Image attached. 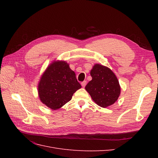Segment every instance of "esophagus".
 <instances>
[{"instance_id": "1", "label": "esophagus", "mask_w": 158, "mask_h": 158, "mask_svg": "<svg viewBox=\"0 0 158 158\" xmlns=\"http://www.w3.org/2000/svg\"><path fill=\"white\" fill-rule=\"evenodd\" d=\"M86 84H87V82H86V81H83V82H82V83H81V85H82V87H85V85H86Z\"/></svg>"}]
</instances>
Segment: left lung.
<instances>
[{
    "label": "left lung",
    "mask_w": 158,
    "mask_h": 158,
    "mask_svg": "<svg viewBox=\"0 0 158 158\" xmlns=\"http://www.w3.org/2000/svg\"><path fill=\"white\" fill-rule=\"evenodd\" d=\"M92 80L85 89L99 106L106 108L114 103L121 94L118 80L113 71L106 66L96 64L90 71Z\"/></svg>",
    "instance_id": "obj_1"
}]
</instances>
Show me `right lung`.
Returning a JSON list of instances; mask_svg holds the SVG:
<instances>
[{
	"label": "right lung",
	"mask_w": 158,
	"mask_h": 158,
	"mask_svg": "<svg viewBox=\"0 0 158 158\" xmlns=\"http://www.w3.org/2000/svg\"><path fill=\"white\" fill-rule=\"evenodd\" d=\"M74 72L65 61H54L47 68L38 84L41 102L56 110L70 101L75 92L81 88Z\"/></svg>",
	"instance_id": "1"
}]
</instances>
